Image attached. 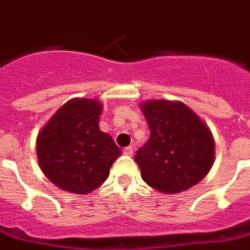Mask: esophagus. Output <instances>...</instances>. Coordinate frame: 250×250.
<instances>
[{"mask_svg":"<svg viewBox=\"0 0 250 250\" xmlns=\"http://www.w3.org/2000/svg\"><path fill=\"white\" fill-rule=\"evenodd\" d=\"M124 154H125V155H127V156L133 155V147H131V146L125 147V148H124Z\"/></svg>","mask_w":250,"mask_h":250,"instance_id":"esophagus-1","label":"esophagus"}]
</instances>
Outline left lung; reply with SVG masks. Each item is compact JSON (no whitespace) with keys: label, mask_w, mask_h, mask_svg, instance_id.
<instances>
[{"label":"left lung","mask_w":250,"mask_h":250,"mask_svg":"<svg viewBox=\"0 0 250 250\" xmlns=\"http://www.w3.org/2000/svg\"><path fill=\"white\" fill-rule=\"evenodd\" d=\"M150 138L135 154L143 181L166 194L194 187L214 164L215 143L206 124L181 102L141 104Z\"/></svg>","instance_id":"obj_1"}]
</instances>
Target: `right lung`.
<instances>
[{
	"label": "right lung",
	"mask_w": 250,
	"mask_h": 250,
	"mask_svg": "<svg viewBox=\"0 0 250 250\" xmlns=\"http://www.w3.org/2000/svg\"><path fill=\"white\" fill-rule=\"evenodd\" d=\"M102 103L71 99L38 134L36 154L42 171L62 190L87 194L108 179L121 148L99 129Z\"/></svg>",
	"instance_id": "1"
}]
</instances>
